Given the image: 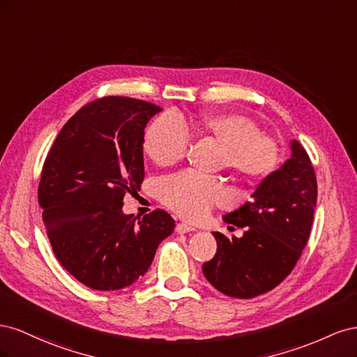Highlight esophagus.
Wrapping results in <instances>:
<instances>
[{"instance_id": "1", "label": "esophagus", "mask_w": 357, "mask_h": 357, "mask_svg": "<svg viewBox=\"0 0 357 357\" xmlns=\"http://www.w3.org/2000/svg\"><path fill=\"white\" fill-rule=\"evenodd\" d=\"M176 231H177V234H188V232H193V231H197V229L192 228V226H189L186 223H178L176 226Z\"/></svg>"}]
</instances>
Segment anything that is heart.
<instances>
[{"label":"heart","mask_w":357,"mask_h":357,"mask_svg":"<svg viewBox=\"0 0 357 357\" xmlns=\"http://www.w3.org/2000/svg\"><path fill=\"white\" fill-rule=\"evenodd\" d=\"M195 132L210 135L223 146L220 165L245 181H257L271 174L277 165V147L261 134L253 119L241 113H214L192 122ZM190 143L186 123L176 114H162L150 123L144 135V150L156 165H174ZM223 181L197 172L164 178L159 198L168 208L189 222H199L214 205L226 199Z\"/></svg>","instance_id":"1"}]
</instances>
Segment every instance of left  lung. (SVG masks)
Segmentation results:
<instances>
[{"label": "left lung", "mask_w": 357, "mask_h": 357, "mask_svg": "<svg viewBox=\"0 0 357 357\" xmlns=\"http://www.w3.org/2000/svg\"><path fill=\"white\" fill-rule=\"evenodd\" d=\"M290 150L284 164L256 188L252 201L223 215L226 223L245 228L241 238L213 232L218 252L202 265V273L225 295L250 299L273 290L307 245L317 181L305 149L291 139Z\"/></svg>", "instance_id": "left-lung-1"}]
</instances>
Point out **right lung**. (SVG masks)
<instances>
[{"label":"right lung","instance_id":"obj_1","mask_svg":"<svg viewBox=\"0 0 357 357\" xmlns=\"http://www.w3.org/2000/svg\"><path fill=\"white\" fill-rule=\"evenodd\" d=\"M160 110L126 96L86 104L63 125L43 165L38 202L53 253L91 289L135 283L176 228L164 210L138 222L122 211L125 193L144 180V128Z\"/></svg>","mask_w":357,"mask_h":357}]
</instances>
